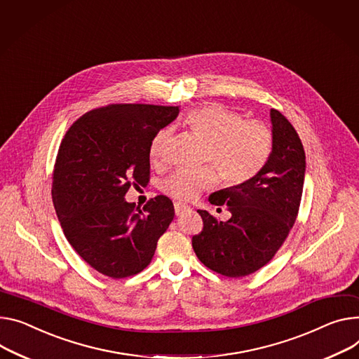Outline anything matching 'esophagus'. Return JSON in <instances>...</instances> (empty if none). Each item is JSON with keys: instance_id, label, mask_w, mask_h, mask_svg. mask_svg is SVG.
Returning a JSON list of instances; mask_svg holds the SVG:
<instances>
[{"instance_id": "obj_1", "label": "esophagus", "mask_w": 359, "mask_h": 359, "mask_svg": "<svg viewBox=\"0 0 359 359\" xmlns=\"http://www.w3.org/2000/svg\"><path fill=\"white\" fill-rule=\"evenodd\" d=\"M174 208H175V214H177V215H180V214H182L184 211L189 210V207H188V205L181 204V203H175V204H174Z\"/></svg>"}]
</instances>
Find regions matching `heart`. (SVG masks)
I'll list each match as a JSON object with an SVG mask.
<instances>
[{"label":"heart","mask_w":359,"mask_h":359,"mask_svg":"<svg viewBox=\"0 0 359 359\" xmlns=\"http://www.w3.org/2000/svg\"><path fill=\"white\" fill-rule=\"evenodd\" d=\"M184 123L207 142L204 159L215 165L229 185H241L256 177L273 149V135L267 125L260 121H244L238 112L223 104L211 103L192 109L185 115ZM170 137V129L155 135L149 148L152 162L162 161ZM217 184L215 168L204 167L180 168L165 178L161 187L168 196L189 201Z\"/></svg>","instance_id":"heart-1"}]
</instances>
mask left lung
I'll return each instance as SVG.
<instances>
[{
  "instance_id": "1",
  "label": "left lung",
  "mask_w": 359,
  "mask_h": 359,
  "mask_svg": "<svg viewBox=\"0 0 359 359\" xmlns=\"http://www.w3.org/2000/svg\"><path fill=\"white\" fill-rule=\"evenodd\" d=\"M273 149L262 171L241 185L210 196L214 205H227L229 222H218L204 210L203 231L192 237L200 262L227 278L249 276L285 243L299 212L306 159L297 132L279 112L270 110Z\"/></svg>"
}]
</instances>
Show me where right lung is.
<instances>
[{"mask_svg":"<svg viewBox=\"0 0 359 359\" xmlns=\"http://www.w3.org/2000/svg\"><path fill=\"white\" fill-rule=\"evenodd\" d=\"M178 114V106L109 104L80 116L60 144L51 185L60 226L76 253L109 278L142 271L172 222L168 197L140 210L125 194L149 181L151 142Z\"/></svg>","mask_w":359,"mask_h":359,"instance_id":"right-lung-1","label":"right lung"}]
</instances>
